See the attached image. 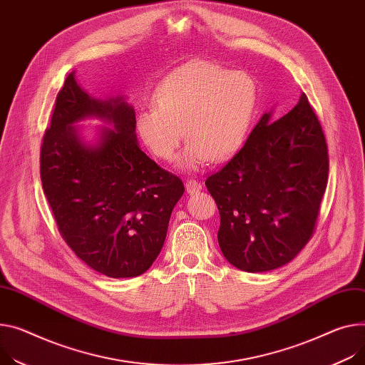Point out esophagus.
<instances>
[{
  "label": "esophagus",
  "mask_w": 365,
  "mask_h": 365,
  "mask_svg": "<svg viewBox=\"0 0 365 365\" xmlns=\"http://www.w3.org/2000/svg\"><path fill=\"white\" fill-rule=\"evenodd\" d=\"M185 190L188 194H194L202 190V184L195 180H187L185 181Z\"/></svg>",
  "instance_id": "1"
}]
</instances>
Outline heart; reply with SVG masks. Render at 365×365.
I'll return each instance as SVG.
<instances>
[{
  "instance_id": "obj_1",
  "label": "heart",
  "mask_w": 365,
  "mask_h": 365,
  "mask_svg": "<svg viewBox=\"0 0 365 365\" xmlns=\"http://www.w3.org/2000/svg\"><path fill=\"white\" fill-rule=\"evenodd\" d=\"M155 106L137 114V131L149 152L160 160H174L181 142L188 140L182 166L222 162L242 145L255 115L257 89L244 71L209 61L188 63L158 86Z\"/></svg>"
}]
</instances>
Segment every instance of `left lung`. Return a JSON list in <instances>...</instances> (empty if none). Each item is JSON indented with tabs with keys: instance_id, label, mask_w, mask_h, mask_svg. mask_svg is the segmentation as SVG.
Returning <instances> with one entry per match:
<instances>
[{
	"instance_id": "8db88e82",
	"label": "left lung",
	"mask_w": 365,
	"mask_h": 365,
	"mask_svg": "<svg viewBox=\"0 0 365 365\" xmlns=\"http://www.w3.org/2000/svg\"><path fill=\"white\" fill-rule=\"evenodd\" d=\"M327 177L326 137L305 95L279 120L263 114L244 146L206 180L225 259L253 273L291 262L316 231Z\"/></svg>"
}]
</instances>
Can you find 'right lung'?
I'll return each mask as SVG.
<instances>
[{"instance_id": "right-lung-1", "label": "right lung", "mask_w": 365, "mask_h": 365, "mask_svg": "<svg viewBox=\"0 0 365 365\" xmlns=\"http://www.w3.org/2000/svg\"><path fill=\"white\" fill-rule=\"evenodd\" d=\"M85 116L115 124L98 148L83 145L71 127ZM41 180L67 245L108 277H134L152 266L184 192L177 175L140 150L134 109L121 98L92 99L73 73L42 137Z\"/></svg>"}]
</instances>
